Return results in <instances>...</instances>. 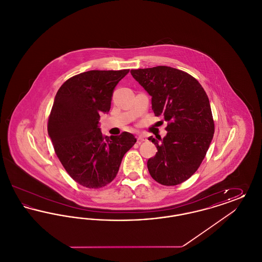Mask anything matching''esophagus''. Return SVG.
Listing matches in <instances>:
<instances>
[{"instance_id":"obj_1","label":"esophagus","mask_w":262,"mask_h":262,"mask_svg":"<svg viewBox=\"0 0 262 262\" xmlns=\"http://www.w3.org/2000/svg\"><path fill=\"white\" fill-rule=\"evenodd\" d=\"M137 140H138V141H145V140H146V137H144V136H142V135H138V136H137Z\"/></svg>"}]
</instances>
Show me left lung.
<instances>
[{
    "instance_id": "obj_1",
    "label": "left lung",
    "mask_w": 262,
    "mask_h": 262,
    "mask_svg": "<svg viewBox=\"0 0 262 262\" xmlns=\"http://www.w3.org/2000/svg\"><path fill=\"white\" fill-rule=\"evenodd\" d=\"M130 74L152 97L155 116L168 123L161 142L148 138L158 149L147 161L150 176L164 186L179 185L196 172L211 143L214 122L207 94L194 77L171 67Z\"/></svg>"
}]
</instances>
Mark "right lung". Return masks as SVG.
<instances>
[{"label":"right lung","mask_w":262,"mask_h":262,"mask_svg":"<svg viewBox=\"0 0 262 262\" xmlns=\"http://www.w3.org/2000/svg\"><path fill=\"white\" fill-rule=\"evenodd\" d=\"M89 71L69 78L58 90L48 120V135L63 168L76 183L105 187L116 178L123 157L137 142L134 135L104 137L101 113L109 112L113 92L128 74Z\"/></svg>","instance_id":"obj_1"}]
</instances>
